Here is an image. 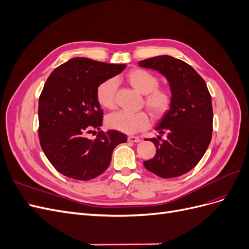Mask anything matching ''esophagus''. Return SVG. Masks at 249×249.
Instances as JSON below:
<instances>
[{
  "mask_svg": "<svg viewBox=\"0 0 249 249\" xmlns=\"http://www.w3.org/2000/svg\"><path fill=\"white\" fill-rule=\"evenodd\" d=\"M127 141H130V142H140L141 141V139L139 138V137H136V136H129L127 137Z\"/></svg>",
  "mask_w": 249,
  "mask_h": 249,
  "instance_id": "esophagus-1",
  "label": "esophagus"
}]
</instances>
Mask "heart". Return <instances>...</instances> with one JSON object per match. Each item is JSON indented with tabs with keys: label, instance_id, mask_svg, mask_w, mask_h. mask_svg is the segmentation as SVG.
Returning a JSON list of instances; mask_svg holds the SVG:
<instances>
[{
	"label": "heart",
	"instance_id": "b5f03b06",
	"mask_svg": "<svg viewBox=\"0 0 249 249\" xmlns=\"http://www.w3.org/2000/svg\"><path fill=\"white\" fill-rule=\"evenodd\" d=\"M129 84L141 94H145L144 105L150 114L158 118L166 113L172 102L171 93L166 89L159 87V79L154 73L146 70L134 69L126 73ZM117 90V81L109 78L100 83L96 88V101L105 109L115 107V94ZM106 124L111 130L124 134H135L145 130L149 124V118L144 112L131 113L118 111L108 115Z\"/></svg>",
	"mask_w": 249,
	"mask_h": 249
}]
</instances>
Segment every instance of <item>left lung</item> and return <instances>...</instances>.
Returning <instances> with one entry per match:
<instances>
[{
  "instance_id": "1",
  "label": "left lung",
  "mask_w": 249,
  "mask_h": 249,
  "mask_svg": "<svg viewBox=\"0 0 249 249\" xmlns=\"http://www.w3.org/2000/svg\"><path fill=\"white\" fill-rule=\"evenodd\" d=\"M139 66L159 71L169 83L172 102L157 124L167 139H150L156 156L143 162L145 168L163 178L190 171L205 155L212 138V99L205 81L192 66L168 55L142 60ZM160 137V136H159Z\"/></svg>"
}]
</instances>
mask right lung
Here are the masks:
<instances>
[{
    "instance_id": "obj_1",
    "label": "right lung",
    "mask_w": 249,
    "mask_h": 249,
    "mask_svg": "<svg viewBox=\"0 0 249 249\" xmlns=\"http://www.w3.org/2000/svg\"><path fill=\"white\" fill-rule=\"evenodd\" d=\"M125 64H109L76 57L53 71L38 103L39 140L44 155L57 171L79 180H89L106 170L113 149L126 142L124 134L100 131L103 110L96 101L100 83L115 77Z\"/></svg>"
}]
</instances>
